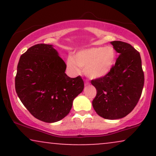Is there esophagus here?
Segmentation results:
<instances>
[{
	"instance_id": "obj_1",
	"label": "esophagus",
	"mask_w": 156,
	"mask_h": 156,
	"mask_svg": "<svg viewBox=\"0 0 156 156\" xmlns=\"http://www.w3.org/2000/svg\"><path fill=\"white\" fill-rule=\"evenodd\" d=\"M89 85V82L88 81H86L85 82V86H88Z\"/></svg>"
}]
</instances>
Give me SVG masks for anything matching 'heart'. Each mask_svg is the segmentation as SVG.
<instances>
[{"label": "heart", "mask_w": 156, "mask_h": 156, "mask_svg": "<svg viewBox=\"0 0 156 156\" xmlns=\"http://www.w3.org/2000/svg\"><path fill=\"white\" fill-rule=\"evenodd\" d=\"M116 52L112 47L92 48L78 52L69 66L76 73L83 69L84 75L90 79L103 78L112 70L116 62Z\"/></svg>", "instance_id": "b5f03b06"}]
</instances>
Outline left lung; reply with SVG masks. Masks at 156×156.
<instances>
[{"mask_svg": "<svg viewBox=\"0 0 156 156\" xmlns=\"http://www.w3.org/2000/svg\"><path fill=\"white\" fill-rule=\"evenodd\" d=\"M119 53L114 67L107 76L92 80L97 90L92 106L106 119L125 117L136 105L144 87V77L139 53L126 42H110Z\"/></svg>", "mask_w": 156, "mask_h": 156, "instance_id": "8db88e82", "label": "left lung"}]
</instances>
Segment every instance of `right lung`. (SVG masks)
<instances>
[{
	"instance_id": "1",
	"label": "right lung",
	"mask_w": 156,
	"mask_h": 156,
	"mask_svg": "<svg viewBox=\"0 0 156 156\" xmlns=\"http://www.w3.org/2000/svg\"><path fill=\"white\" fill-rule=\"evenodd\" d=\"M66 67L52 44H36L20 58L16 92L24 106L39 120L52 123L63 119L83 91L82 78H69Z\"/></svg>"
}]
</instances>
